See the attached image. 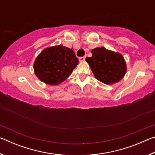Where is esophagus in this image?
<instances>
[{"label":"esophagus","instance_id":"1","mask_svg":"<svg viewBox=\"0 0 155 155\" xmlns=\"http://www.w3.org/2000/svg\"><path fill=\"white\" fill-rule=\"evenodd\" d=\"M85 59V57H79V61H84Z\"/></svg>","mask_w":155,"mask_h":155}]
</instances>
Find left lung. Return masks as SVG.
I'll use <instances>...</instances> for the list:
<instances>
[{
  "mask_svg": "<svg viewBox=\"0 0 155 155\" xmlns=\"http://www.w3.org/2000/svg\"><path fill=\"white\" fill-rule=\"evenodd\" d=\"M92 57H86L94 77L101 82L111 85L119 82L127 72V64L121 54L104 47L91 51Z\"/></svg>",
  "mask_w": 155,
  "mask_h": 155,
  "instance_id": "1",
  "label": "left lung"
}]
</instances>
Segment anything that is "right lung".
<instances>
[{
    "label": "right lung",
    "instance_id": "right-lung-1",
    "mask_svg": "<svg viewBox=\"0 0 155 155\" xmlns=\"http://www.w3.org/2000/svg\"><path fill=\"white\" fill-rule=\"evenodd\" d=\"M78 64L72 49L58 45L44 49L36 57L33 68L41 81L56 85L69 77Z\"/></svg>",
    "mask_w": 155,
    "mask_h": 155
}]
</instances>
